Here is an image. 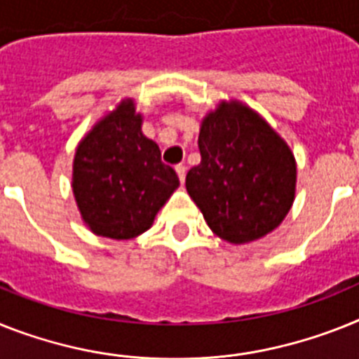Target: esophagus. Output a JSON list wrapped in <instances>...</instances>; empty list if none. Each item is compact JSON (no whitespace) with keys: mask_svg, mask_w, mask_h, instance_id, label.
<instances>
[{"mask_svg":"<svg viewBox=\"0 0 359 359\" xmlns=\"http://www.w3.org/2000/svg\"><path fill=\"white\" fill-rule=\"evenodd\" d=\"M175 171H177V175H179L180 182H184V179H186V165L179 164V165H177V168H175Z\"/></svg>","mask_w":359,"mask_h":359,"instance_id":"esophagus-1","label":"esophagus"}]
</instances>
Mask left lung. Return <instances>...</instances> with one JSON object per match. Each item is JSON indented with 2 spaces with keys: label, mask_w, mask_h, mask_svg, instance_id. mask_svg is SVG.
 Returning a JSON list of instances; mask_svg holds the SVG:
<instances>
[{
  "label": "left lung",
  "mask_w": 359,
  "mask_h": 359,
  "mask_svg": "<svg viewBox=\"0 0 359 359\" xmlns=\"http://www.w3.org/2000/svg\"><path fill=\"white\" fill-rule=\"evenodd\" d=\"M198 149L186 189L215 236L245 245L281 224L296 195V158L254 109L221 102L201 123Z\"/></svg>",
  "instance_id": "obj_1"
}]
</instances>
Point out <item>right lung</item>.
I'll return each mask as SVG.
<instances>
[{"instance_id": "right-lung-1", "label": "right lung", "mask_w": 359, "mask_h": 359, "mask_svg": "<svg viewBox=\"0 0 359 359\" xmlns=\"http://www.w3.org/2000/svg\"><path fill=\"white\" fill-rule=\"evenodd\" d=\"M179 188L173 168L144 137L142 114L131 98L120 102L78 144L72 194L93 233L126 241L151 228L155 215Z\"/></svg>"}]
</instances>
